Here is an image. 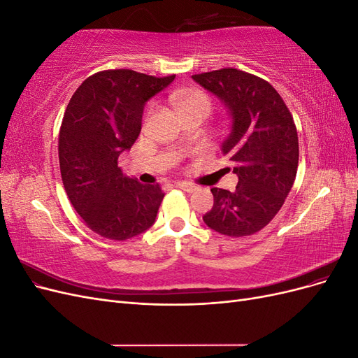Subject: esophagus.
<instances>
[{
    "instance_id": "34e87169",
    "label": "esophagus",
    "mask_w": 358,
    "mask_h": 358,
    "mask_svg": "<svg viewBox=\"0 0 358 358\" xmlns=\"http://www.w3.org/2000/svg\"><path fill=\"white\" fill-rule=\"evenodd\" d=\"M176 187L183 189V191H187V192H194L197 189V187L192 185V183H189V182H178Z\"/></svg>"
}]
</instances>
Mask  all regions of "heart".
Returning a JSON list of instances; mask_svg holds the SVG:
<instances>
[{
    "mask_svg": "<svg viewBox=\"0 0 358 358\" xmlns=\"http://www.w3.org/2000/svg\"><path fill=\"white\" fill-rule=\"evenodd\" d=\"M173 103H175L176 109L182 116L200 113L204 117H208L212 110L210 96L200 90H189V91L179 92L173 96Z\"/></svg>",
    "mask_w": 358,
    "mask_h": 358,
    "instance_id": "b5f03b06",
    "label": "heart"
}]
</instances>
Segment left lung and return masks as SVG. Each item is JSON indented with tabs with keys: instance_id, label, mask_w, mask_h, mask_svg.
<instances>
[{
	"instance_id": "obj_1",
	"label": "left lung",
	"mask_w": 358,
	"mask_h": 358,
	"mask_svg": "<svg viewBox=\"0 0 358 358\" xmlns=\"http://www.w3.org/2000/svg\"><path fill=\"white\" fill-rule=\"evenodd\" d=\"M224 103L231 117L222 154L239 183L233 192L212 188L213 208L204 224L230 237L251 236L272 221L291 191L299 166V137L292 116L272 85L237 69L194 74Z\"/></svg>"
}]
</instances>
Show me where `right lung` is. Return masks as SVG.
Returning a JSON list of instances; mask_svg holds the SVG:
<instances>
[{"instance_id":"1","label":"right lung","mask_w":358,"mask_h":358,"mask_svg":"<svg viewBox=\"0 0 358 358\" xmlns=\"http://www.w3.org/2000/svg\"><path fill=\"white\" fill-rule=\"evenodd\" d=\"M175 78L125 69L95 73L64 113L58 142L64 188L83 222L106 239H131L155 222L164 192L158 183L125 176L117 158L142 131L146 101Z\"/></svg>"}]
</instances>
